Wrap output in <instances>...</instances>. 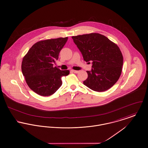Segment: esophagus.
<instances>
[{"instance_id":"1","label":"esophagus","mask_w":148,"mask_h":148,"mask_svg":"<svg viewBox=\"0 0 148 148\" xmlns=\"http://www.w3.org/2000/svg\"><path fill=\"white\" fill-rule=\"evenodd\" d=\"M71 71H72V72L75 73H79V71H76V70H73V69H72Z\"/></svg>"}]
</instances>
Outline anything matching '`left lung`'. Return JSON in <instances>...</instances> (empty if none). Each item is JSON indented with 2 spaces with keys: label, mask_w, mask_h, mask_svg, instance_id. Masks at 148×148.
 I'll list each match as a JSON object with an SVG mask.
<instances>
[{
  "label": "left lung",
  "mask_w": 148,
  "mask_h": 148,
  "mask_svg": "<svg viewBox=\"0 0 148 148\" xmlns=\"http://www.w3.org/2000/svg\"><path fill=\"white\" fill-rule=\"evenodd\" d=\"M86 62H92L91 71L83 83L95 92L111 88L121 75L123 58L119 47L106 37L91 33L72 37Z\"/></svg>",
  "instance_id": "obj_1"
}]
</instances>
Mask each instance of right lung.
Instances as JSON below:
<instances>
[{
	"mask_svg": "<svg viewBox=\"0 0 148 148\" xmlns=\"http://www.w3.org/2000/svg\"><path fill=\"white\" fill-rule=\"evenodd\" d=\"M68 37L41 40L29 49L24 57L21 70L29 87L42 96L55 93L62 86L61 78L69 71L53 67Z\"/></svg>",
	"mask_w": 148,
	"mask_h": 148,
	"instance_id": "1",
	"label": "right lung"
}]
</instances>
